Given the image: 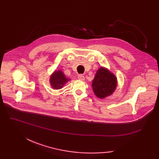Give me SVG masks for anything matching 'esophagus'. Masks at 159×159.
<instances>
[{"mask_svg": "<svg viewBox=\"0 0 159 159\" xmlns=\"http://www.w3.org/2000/svg\"><path fill=\"white\" fill-rule=\"evenodd\" d=\"M78 79H79V80H84V75H82V74L79 75H78Z\"/></svg>", "mask_w": 159, "mask_h": 159, "instance_id": "esophagus-1", "label": "esophagus"}]
</instances>
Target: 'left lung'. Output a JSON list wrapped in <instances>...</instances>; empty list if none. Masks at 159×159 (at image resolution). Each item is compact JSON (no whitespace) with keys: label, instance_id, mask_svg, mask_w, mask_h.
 I'll return each instance as SVG.
<instances>
[{"label":"left lung","instance_id":"8db88e82","mask_svg":"<svg viewBox=\"0 0 159 159\" xmlns=\"http://www.w3.org/2000/svg\"><path fill=\"white\" fill-rule=\"evenodd\" d=\"M116 78L104 68L97 71L92 82V88L97 97L104 98L113 93L116 87Z\"/></svg>","mask_w":159,"mask_h":159}]
</instances>
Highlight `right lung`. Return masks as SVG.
<instances>
[{"instance_id": "1", "label": "right lung", "mask_w": 159, "mask_h": 159, "mask_svg": "<svg viewBox=\"0 0 159 159\" xmlns=\"http://www.w3.org/2000/svg\"><path fill=\"white\" fill-rule=\"evenodd\" d=\"M69 79H66L62 71L59 70L55 71L50 77V84L53 89H59L62 88L65 83Z\"/></svg>"}]
</instances>
